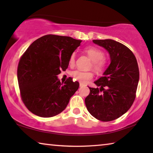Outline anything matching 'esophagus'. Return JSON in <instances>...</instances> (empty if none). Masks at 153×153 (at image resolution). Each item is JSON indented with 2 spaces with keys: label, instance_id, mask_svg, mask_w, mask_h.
Segmentation results:
<instances>
[{
  "label": "esophagus",
  "instance_id": "1",
  "mask_svg": "<svg viewBox=\"0 0 153 153\" xmlns=\"http://www.w3.org/2000/svg\"><path fill=\"white\" fill-rule=\"evenodd\" d=\"M84 86V84H82V83H79V86L80 87H82V86Z\"/></svg>",
  "mask_w": 153,
  "mask_h": 153
}]
</instances>
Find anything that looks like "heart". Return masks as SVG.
Wrapping results in <instances>:
<instances>
[{
  "label": "heart",
  "mask_w": 153,
  "mask_h": 153,
  "mask_svg": "<svg viewBox=\"0 0 153 153\" xmlns=\"http://www.w3.org/2000/svg\"><path fill=\"white\" fill-rule=\"evenodd\" d=\"M84 52L92 61V68L98 72L102 71L107 65V61L104 58L105 53L97 48L94 46H88L84 48ZM76 61V55L73 53L69 60V63L73 66ZM93 74L91 71H84L82 70H75L71 72V76L75 80L79 81L82 84L86 83L92 79Z\"/></svg>",
  "instance_id": "heart-1"
}]
</instances>
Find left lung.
I'll use <instances>...</instances> for the list:
<instances>
[{"label": "left lung", "instance_id": "left-lung-1", "mask_svg": "<svg viewBox=\"0 0 153 153\" xmlns=\"http://www.w3.org/2000/svg\"><path fill=\"white\" fill-rule=\"evenodd\" d=\"M110 55L111 63L103 76L94 82L97 88H90L85 104L93 117L110 121L128 111L136 98L139 81V69L135 56L129 49L111 39L93 40Z\"/></svg>", "mask_w": 153, "mask_h": 153}]
</instances>
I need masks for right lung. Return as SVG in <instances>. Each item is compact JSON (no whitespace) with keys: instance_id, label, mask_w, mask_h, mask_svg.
I'll return each instance as SVG.
<instances>
[{"instance_id":"add662e5","label":"right lung","mask_w":153,"mask_h":153,"mask_svg":"<svg viewBox=\"0 0 153 153\" xmlns=\"http://www.w3.org/2000/svg\"><path fill=\"white\" fill-rule=\"evenodd\" d=\"M82 40L69 36L46 35L35 40L21 57L17 79L25 107L36 115L51 117L61 113L79 84L69 77L61 83L72 53Z\"/></svg>"}]
</instances>
